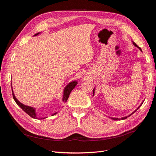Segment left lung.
Listing matches in <instances>:
<instances>
[{"mask_svg": "<svg viewBox=\"0 0 156 156\" xmlns=\"http://www.w3.org/2000/svg\"><path fill=\"white\" fill-rule=\"evenodd\" d=\"M133 44H134V45H135V46L136 47H138V48H139L140 49V50H141V48H139V46H138L136 45V44H135V42H133ZM141 51H142V50H141ZM95 93V91H94V90H93V93ZM141 105H142V104H141ZM140 106H139V107H140ZM138 108H137V109H138ZM137 109H136V110H137ZM136 110H135V111H136ZM134 112H133V113H132L131 114H133V113H134ZM131 114H130V115H131ZM126 118H127V117H124V118H122L121 119H126ZM112 119H114V120H118V119H119L118 118H112Z\"/></svg>", "mask_w": 156, "mask_h": 156, "instance_id": "obj_1", "label": "left lung"}]
</instances>
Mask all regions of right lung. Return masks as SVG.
Masks as SVG:
<instances>
[{
	"instance_id": "obj_1",
	"label": "right lung",
	"mask_w": 156,
	"mask_h": 156,
	"mask_svg": "<svg viewBox=\"0 0 156 156\" xmlns=\"http://www.w3.org/2000/svg\"><path fill=\"white\" fill-rule=\"evenodd\" d=\"M38 34L39 33H37L36 34H34V36H37V35H38ZM76 84H77V82L74 81V82H73L70 83L69 85L66 86V87L65 88V90H64V95H63V101L66 102V101H67L71 91H72L73 89L74 88V87L76 86ZM12 95H13V98H14V99L16 101V103H17V105H19L20 107H21V108L25 112H26L28 115H29L30 117H32L33 118H36V119L37 118L36 113H35V110L33 108L30 107V106H26V105H24L23 104H21L20 102H19L18 101H17V99L16 98V97H15V95L14 94V93H13V92H12ZM55 114H57V113L53 114L52 115H55ZM41 119H44V118H41Z\"/></svg>"
}]
</instances>
